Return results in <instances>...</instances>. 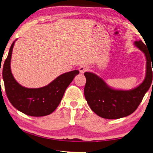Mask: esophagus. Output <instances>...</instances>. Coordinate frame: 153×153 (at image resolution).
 I'll return each mask as SVG.
<instances>
[{"label":"esophagus","mask_w":153,"mask_h":153,"mask_svg":"<svg viewBox=\"0 0 153 153\" xmlns=\"http://www.w3.org/2000/svg\"><path fill=\"white\" fill-rule=\"evenodd\" d=\"M79 70L81 73H84L85 72H87L89 70V67L87 65H82L79 68Z\"/></svg>","instance_id":"obj_1"}]
</instances>
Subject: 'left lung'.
<instances>
[{"label": "left lung", "instance_id": "obj_1", "mask_svg": "<svg viewBox=\"0 0 153 153\" xmlns=\"http://www.w3.org/2000/svg\"><path fill=\"white\" fill-rule=\"evenodd\" d=\"M135 45L145 54L146 57V76L144 81L132 90H114L108 87L103 80L91 72H85L86 83L84 95L92 111L106 119H118L130 115L137 109L152 81L150 62H153V54H150L142 40L135 41ZM153 67V65H152Z\"/></svg>", "mask_w": 153, "mask_h": 153}]
</instances>
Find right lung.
<instances>
[{"instance_id":"right-lung-1","label":"right lung","mask_w":153,"mask_h":153,"mask_svg":"<svg viewBox=\"0 0 153 153\" xmlns=\"http://www.w3.org/2000/svg\"><path fill=\"white\" fill-rule=\"evenodd\" d=\"M14 43L10 47L3 69L4 89L9 102L16 109L28 116L39 117L51 114L58 107L68 86L79 71L73 70L60 75L43 88H26L16 81L11 72L10 62Z\"/></svg>"}]
</instances>
